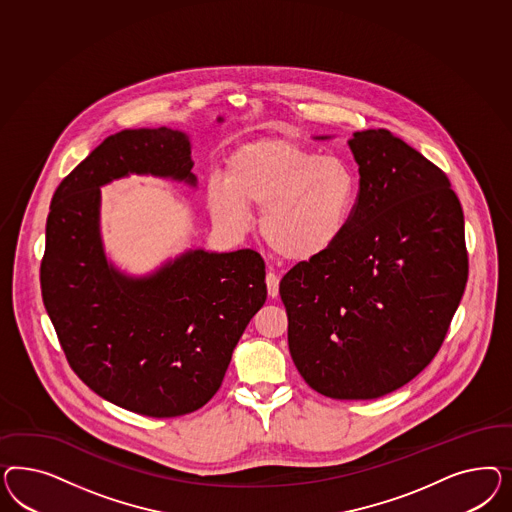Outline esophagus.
<instances>
[{
    "label": "esophagus",
    "instance_id": "34e87169",
    "mask_svg": "<svg viewBox=\"0 0 512 512\" xmlns=\"http://www.w3.org/2000/svg\"><path fill=\"white\" fill-rule=\"evenodd\" d=\"M266 287H268V295L272 296V298H276L279 295V278L276 272L268 270V274H266Z\"/></svg>",
    "mask_w": 512,
    "mask_h": 512
}]
</instances>
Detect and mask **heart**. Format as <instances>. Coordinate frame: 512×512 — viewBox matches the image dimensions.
I'll return each mask as SVG.
<instances>
[{
    "label": "heart",
    "mask_w": 512,
    "mask_h": 512,
    "mask_svg": "<svg viewBox=\"0 0 512 512\" xmlns=\"http://www.w3.org/2000/svg\"><path fill=\"white\" fill-rule=\"evenodd\" d=\"M357 197L355 174L338 157L287 139L240 146L227 174L206 186L212 216L233 231L251 225V206L263 208L261 233L285 259L310 261L340 242Z\"/></svg>",
    "instance_id": "b5f03b06"
}]
</instances>
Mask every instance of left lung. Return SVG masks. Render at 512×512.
Wrapping results in <instances>:
<instances>
[{"label": "left lung", "instance_id": "obj_1", "mask_svg": "<svg viewBox=\"0 0 512 512\" xmlns=\"http://www.w3.org/2000/svg\"><path fill=\"white\" fill-rule=\"evenodd\" d=\"M360 174L347 231L279 283L296 370L334 400H373L434 360L467 283L447 174L387 129L347 142Z\"/></svg>", "mask_w": 512, "mask_h": 512}]
</instances>
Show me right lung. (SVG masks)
Here are the masks:
<instances>
[{"mask_svg":"<svg viewBox=\"0 0 512 512\" xmlns=\"http://www.w3.org/2000/svg\"><path fill=\"white\" fill-rule=\"evenodd\" d=\"M191 169L184 131L125 129L63 178L47 219L41 291L69 366L101 398L155 419L193 413L216 394L266 300L253 249H187L148 276L107 257L101 187L129 174L197 187Z\"/></svg>","mask_w":512,"mask_h":512,"instance_id":"obj_1","label":"right lung"}]
</instances>
